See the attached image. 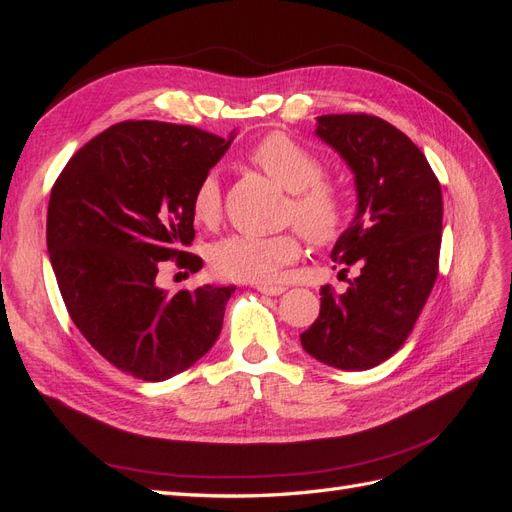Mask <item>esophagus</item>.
I'll return each instance as SVG.
<instances>
[{"label": "esophagus", "mask_w": 512, "mask_h": 512, "mask_svg": "<svg viewBox=\"0 0 512 512\" xmlns=\"http://www.w3.org/2000/svg\"><path fill=\"white\" fill-rule=\"evenodd\" d=\"M258 292L262 294H269V297H277V294H282L286 288L284 286H267V284H258L256 286Z\"/></svg>", "instance_id": "esophagus-1"}]
</instances>
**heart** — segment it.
<instances>
[{
  "mask_svg": "<svg viewBox=\"0 0 512 512\" xmlns=\"http://www.w3.org/2000/svg\"><path fill=\"white\" fill-rule=\"evenodd\" d=\"M250 160L286 192H290L288 218L297 222L303 235L318 245L333 243L348 222V205L335 183L322 179L324 166L316 153L294 138L275 132L252 149ZM194 220L218 222L222 211V183L218 170H207L198 179L190 203ZM301 254V239L294 232L258 237L228 235L211 245L213 271L237 282H275L282 267Z\"/></svg>",
  "mask_w": 512,
  "mask_h": 512,
  "instance_id": "1",
  "label": "heart"
}]
</instances>
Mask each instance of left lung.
Here are the masks:
<instances>
[{
	"mask_svg": "<svg viewBox=\"0 0 512 512\" xmlns=\"http://www.w3.org/2000/svg\"><path fill=\"white\" fill-rule=\"evenodd\" d=\"M316 136L354 173L356 215L331 258L359 275L344 294L320 288L301 346L324 365L363 371L404 346L436 284L442 190L423 151L380 117L322 115Z\"/></svg>",
	"mask_w": 512,
	"mask_h": 512,
	"instance_id": "obj_1",
	"label": "left lung"
}]
</instances>
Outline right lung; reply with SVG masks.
Here are the masks:
<instances>
[{
  "label": "right lung",
  "mask_w": 512,
  "mask_h": 512,
  "mask_svg": "<svg viewBox=\"0 0 512 512\" xmlns=\"http://www.w3.org/2000/svg\"><path fill=\"white\" fill-rule=\"evenodd\" d=\"M194 126L121 121L74 153L57 177L46 245L76 329L126 374L162 382L192 367L220 337L235 286L170 294L158 267L203 260L190 209L198 179L232 143Z\"/></svg>",
  "instance_id": "1"
}]
</instances>
